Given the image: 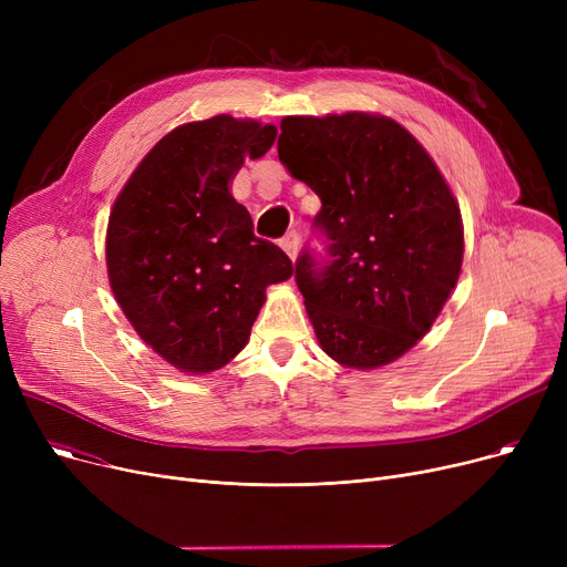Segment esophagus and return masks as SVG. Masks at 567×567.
<instances>
[{"instance_id":"esophagus-1","label":"esophagus","mask_w":567,"mask_h":567,"mask_svg":"<svg viewBox=\"0 0 567 567\" xmlns=\"http://www.w3.org/2000/svg\"><path fill=\"white\" fill-rule=\"evenodd\" d=\"M280 246H282V250H285L291 259H296V255H299V248H301V236H299V231H289L285 238H280Z\"/></svg>"}]
</instances>
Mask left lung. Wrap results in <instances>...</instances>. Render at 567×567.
Here are the masks:
<instances>
[{
	"label": "left lung",
	"instance_id": "obj_1",
	"mask_svg": "<svg viewBox=\"0 0 567 567\" xmlns=\"http://www.w3.org/2000/svg\"><path fill=\"white\" fill-rule=\"evenodd\" d=\"M278 156L321 199L329 244L296 259L321 349L344 368L389 365L419 342L457 285L460 204L406 128L381 114L285 116Z\"/></svg>",
	"mask_w": 567,
	"mask_h": 567
}]
</instances>
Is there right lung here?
Masks as SVG:
<instances>
[{
    "label": "right lung",
    "mask_w": 567,
    "mask_h": 567,
    "mask_svg": "<svg viewBox=\"0 0 567 567\" xmlns=\"http://www.w3.org/2000/svg\"><path fill=\"white\" fill-rule=\"evenodd\" d=\"M276 126L218 114L167 133L114 199L105 259L116 303L137 336L182 372L206 374L248 344L266 287L291 259L257 238L229 193L246 156L261 158Z\"/></svg>",
    "instance_id": "right-lung-1"
}]
</instances>
